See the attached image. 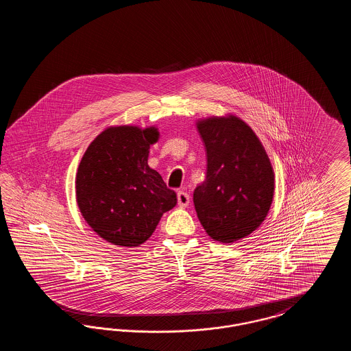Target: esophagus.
I'll return each mask as SVG.
<instances>
[{
    "label": "esophagus",
    "mask_w": 351,
    "mask_h": 351,
    "mask_svg": "<svg viewBox=\"0 0 351 351\" xmlns=\"http://www.w3.org/2000/svg\"><path fill=\"white\" fill-rule=\"evenodd\" d=\"M178 202L180 208H186L189 205V195L183 191L178 192Z\"/></svg>",
    "instance_id": "34e87169"
}]
</instances>
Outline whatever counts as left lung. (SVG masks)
I'll return each instance as SVG.
<instances>
[{
	"mask_svg": "<svg viewBox=\"0 0 351 351\" xmlns=\"http://www.w3.org/2000/svg\"><path fill=\"white\" fill-rule=\"evenodd\" d=\"M197 129L206 151V178L193 192L205 232L233 243L256 230L274 197V171L265 147L242 119L206 118Z\"/></svg>",
	"mask_w": 351,
	"mask_h": 351,
	"instance_id": "1",
	"label": "left lung"
}]
</instances>
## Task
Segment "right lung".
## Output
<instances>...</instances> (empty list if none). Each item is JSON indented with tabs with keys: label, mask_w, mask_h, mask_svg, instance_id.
<instances>
[{
	"label": "right lung",
	"mask_w": 351,
	"mask_h": 351,
	"mask_svg": "<svg viewBox=\"0 0 351 351\" xmlns=\"http://www.w3.org/2000/svg\"><path fill=\"white\" fill-rule=\"evenodd\" d=\"M158 129L117 126L89 145L76 175V200L84 219L105 241L136 247L154 233L176 193L149 167Z\"/></svg>",
	"instance_id": "right-lung-1"
}]
</instances>
